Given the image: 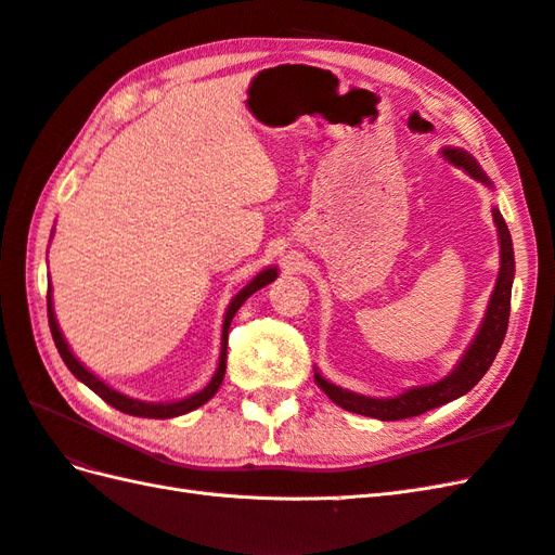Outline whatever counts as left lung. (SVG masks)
Returning <instances> with one entry per match:
<instances>
[{"label": "left lung", "instance_id": "left-lung-1", "mask_svg": "<svg viewBox=\"0 0 555 555\" xmlns=\"http://www.w3.org/2000/svg\"><path fill=\"white\" fill-rule=\"evenodd\" d=\"M442 157L450 159L454 167H462L473 179L492 185L488 173L480 169V165L473 159L466 151H459V147H444ZM494 223H496V233H499V254H502V268H499V278L494 292L490 296V306L488 313H485V320L480 324V330L476 334V339L466 348L464 358L456 362V367L444 376V379L428 384V386H416L404 390V393L396 398H367L360 393H350L346 388H339L330 384L324 376L315 372V384L327 393L332 402L339 404V408L356 412L362 416H372V418H382V422H398V418H410L418 416L434 408H440L444 402H452L456 398H462L464 393L476 386L485 372L490 370V364L494 362L499 348L504 344L506 327H508V313H511V285H513V273H516V259H513V242L511 233L506 228L504 216L499 214V209H492Z\"/></svg>", "mask_w": 555, "mask_h": 555}]
</instances>
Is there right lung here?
<instances>
[{"mask_svg":"<svg viewBox=\"0 0 555 555\" xmlns=\"http://www.w3.org/2000/svg\"><path fill=\"white\" fill-rule=\"evenodd\" d=\"M278 278V268H266L261 270L259 275H256L249 285L242 289L235 299L231 301V306H228L225 310V318H223V334H221V356H219V367H216L211 382L199 390V393L191 396V398H183V400H176V402H143V400H137V398H129L125 393H119V390L111 388L105 382H101L96 374H91L82 362H79L73 350L67 348L63 334L59 330V322H56V315H53V304H51V292L47 296V306H49V327H51V336H53V344H56L59 353L63 358V362L67 364V370H70L79 382H82L85 386H89L93 393H96L99 398H103L111 408L125 412V414H131V416H143V418H171V416H181V414H188L197 410L199 404H205L207 400L214 398L216 390H219V386L223 384V374H225V350H228V327H231V322L235 318V313L240 310V306L245 304L249 296L254 292H259L261 287L270 285Z\"/></svg>","mask_w":555,"mask_h":555,"instance_id":"right-lung-1","label":"right lung"}]
</instances>
